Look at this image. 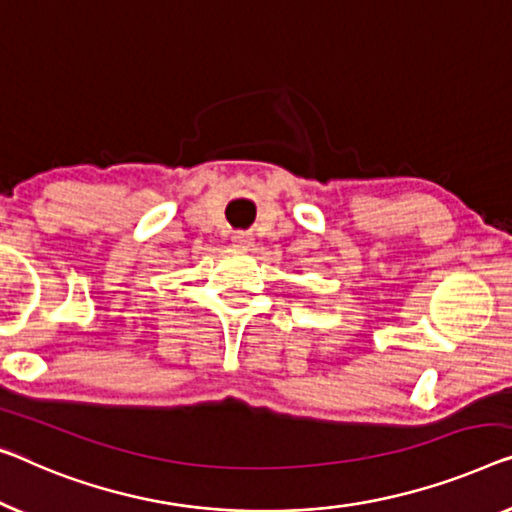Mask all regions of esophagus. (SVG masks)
Listing matches in <instances>:
<instances>
[{
    "mask_svg": "<svg viewBox=\"0 0 512 512\" xmlns=\"http://www.w3.org/2000/svg\"><path fill=\"white\" fill-rule=\"evenodd\" d=\"M232 243H234V248H239V250H250V246H253V234H250V232H234Z\"/></svg>",
    "mask_w": 512,
    "mask_h": 512,
    "instance_id": "34e87169",
    "label": "esophagus"
}]
</instances>
